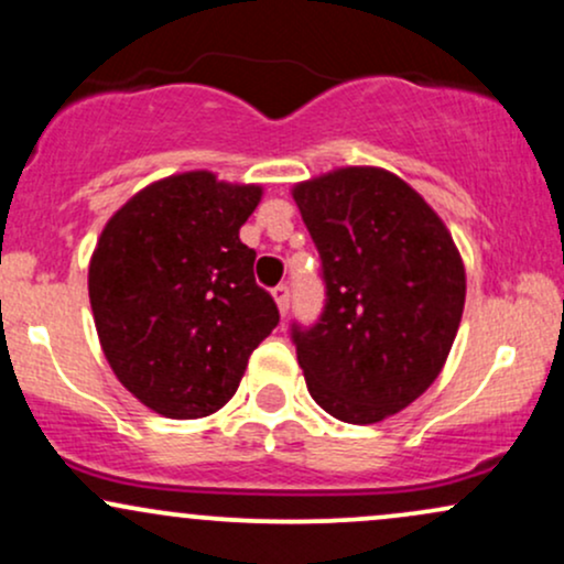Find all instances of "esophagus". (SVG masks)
I'll list each match as a JSON object with an SVG mask.
<instances>
[{"label": "esophagus", "instance_id": "34e87169", "mask_svg": "<svg viewBox=\"0 0 564 564\" xmlns=\"http://www.w3.org/2000/svg\"><path fill=\"white\" fill-rule=\"evenodd\" d=\"M273 296H275L278 310H281V315L286 318V313H289V286H283V283H281V286H275Z\"/></svg>", "mask_w": 564, "mask_h": 564}]
</instances>
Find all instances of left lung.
<instances>
[{
  "mask_svg": "<svg viewBox=\"0 0 564 564\" xmlns=\"http://www.w3.org/2000/svg\"><path fill=\"white\" fill-rule=\"evenodd\" d=\"M323 260L326 307L294 326L296 360L323 411L377 424L440 377L467 300L451 230L398 174L341 166L291 187Z\"/></svg>",
  "mask_w": 564,
  "mask_h": 564,
  "instance_id": "1",
  "label": "left lung"
}]
</instances>
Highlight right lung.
<instances>
[{"instance_id":"obj_1","label":"right lung","mask_w":564,"mask_h":564,"mask_svg":"<svg viewBox=\"0 0 564 564\" xmlns=\"http://www.w3.org/2000/svg\"><path fill=\"white\" fill-rule=\"evenodd\" d=\"M262 185L215 172L170 174L134 193L89 260V304L102 355L142 405L204 419L236 394L249 355L278 326L238 230Z\"/></svg>"}]
</instances>
